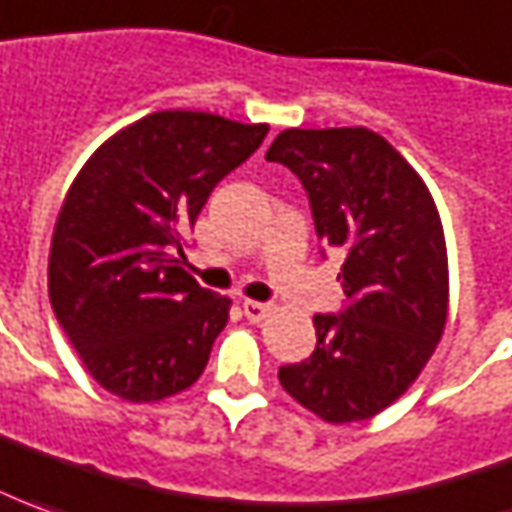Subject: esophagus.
<instances>
[{
  "label": "esophagus",
  "mask_w": 512,
  "mask_h": 512,
  "mask_svg": "<svg viewBox=\"0 0 512 512\" xmlns=\"http://www.w3.org/2000/svg\"><path fill=\"white\" fill-rule=\"evenodd\" d=\"M271 311H274V305H269V302H255V300L243 302V316H246L249 322H263Z\"/></svg>",
  "instance_id": "esophagus-1"
}]
</instances>
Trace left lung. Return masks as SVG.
<instances>
[{"instance_id":"1","label":"left lung","mask_w":512,"mask_h":512,"mask_svg":"<svg viewBox=\"0 0 512 512\" xmlns=\"http://www.w3.org/2000/svg\"><path fill=\"white\" fill-rule=\"evenodd\" d=\"M308 190L319 241L344 255L342 316L280 384L325 423L370 420L417 381L446 330L448 252L426 182L370 128H285L266 151Z\"/></svg>"}]
</instances>
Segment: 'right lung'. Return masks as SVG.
I'll use <instances>...</instances> for the list:
<instances>
[{
	"label": "right lung",
	"instance_id": "obj_1",
	"mask_svg": "<svg viewBox=\"0 0 512 512\" xmlns=\"http://www.w3.org/2000/svg\"><path fill=\"white\" fill-rule=\"evenodd\" d=\"M269 125L210 111H154L86 159L50 246V302L100 387L156 403L193 387L229 322V297L182 269L184 232L212 187Z\"/></svg>",
	"mask_w": 512,
	"mask_h": 512
}]
</instances>
